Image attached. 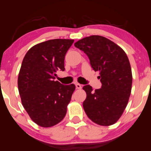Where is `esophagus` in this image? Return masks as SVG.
<instances>
[{"label":"esophagus","instance_id":"obj_1","mask_svg":"<svg viewBox=\"0 0 151 151\" xmlns=\"http://www.w3.org/2000/svg\"><path fill=\"white\" fill-rule=\"evenodd\" d=\"M75 86H76V88H77V89H81V88H82V86H81L80 84H79V83H77V84H75Z\"/></svg>","mask_w":151,"mask_h":151}]
</instances>
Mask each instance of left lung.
Listing matches in <instances>:
<instances>
[{"label":"left lung","instance_id":"1","mask_svg":"<svg viewBox=\"0 0 151 151\" xmlns=\"http://www.w3.org/2000/svg\"><path fill=\"white\" fill-rule=\"evenodd\" d=\"M89 59L93 70L99 72L101 88L83 89L86 98L83 107L87 116L101 126L115 124L124 113L132 86L131 65L125 52L110 40L99 35L86 37L74 43Z\"/></svg>","mask_w":151,"mask_h":151}]
</instances>
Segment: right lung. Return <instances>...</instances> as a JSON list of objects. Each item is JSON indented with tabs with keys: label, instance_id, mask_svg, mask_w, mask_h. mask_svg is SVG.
I'll return each mask as SVG.
<instances>
[{
	"label": "right lung",
	"instance_id": "1",
	"mask_svg": "<svg viewBox=\"0 0 151 151\" xmlns=\"http://www.w3.org/2000/svg\"><path fill=\"white\" fill-rule=\"evenodd\" d=\"M74 40L54 39L35 45L26 53L18 74L22 104L35 124L51 127L64 119L75 89L55 81L65 71V57Z\"/></svg>",
	"mask_w": 151,
	"mask_h": 151
}]
</instances>
